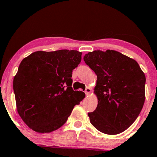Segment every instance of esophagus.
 <instances>
[{"label": "esophagus", "mask_w": 157, "mask_h": 157, "mask_svg": "<svg viewBox=\"0 0 157 157\" xmlns=\"http://www.w3.org/2000/svg\"><path fill=\"white\" fill-rule=\"evenodd\" d=\"M91 88H89V87H87L86 89V90H85V94L86 95H89V94H90V93H91Z\"/></svg>", "instance_id": "obj_1"}]
</instances>
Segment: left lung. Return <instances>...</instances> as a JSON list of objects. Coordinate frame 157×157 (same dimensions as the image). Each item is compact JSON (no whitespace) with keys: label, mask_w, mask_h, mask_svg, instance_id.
Returning a JSON list of instances; mask_svg holds the SVG:
<instances>
[{"label":"left lung","mask_w":157,"mask_h":157,"mask_svg":"<svg viewBox=\"0 0 157 157\" xmlns=\"http://www.w3.org/2000/svg\"><path fill=\"white\" fill-rule=\"evenodd\" d=\"M83 59L97 75L98 105L88 113L91 124L109 135L123 132L143 109L145 74L134 59L114 50L89 52Z\"/></svg>","instance_id":"8db88e82"}]
</instances>
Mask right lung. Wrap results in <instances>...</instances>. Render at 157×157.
Returning <instances> with one entry per match:
<instances>
[{"mask_svg":"<svg viewBox=\"0 0 157 157\" xmlns=\"http://www.w3.org/2000/svg\"><path fill=\"white\" fill-rule=\"evenodd\" d=\"M81 56L77 50L38 51L19 64L13 80L17 108L32 130L49 133L59 128L84 98V92L71 86Z\"/></svg>","mask_w":157,"mask_h":157,"instance_id":"1","label":"right lung"}]
</instances>
